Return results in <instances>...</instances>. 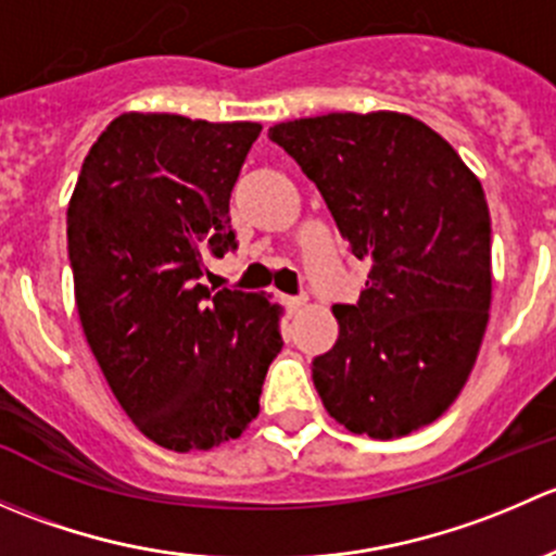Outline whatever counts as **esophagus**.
Returning a JSON list of instances; mask_svg holds the SVG:
<instances>
[{"label":"esophagus","mask_w":556,"mask_h":556,"mask_svg":"<svg viewBox=\"0 0 556 556\" xmlns=\"http://www.w3.org/2000/svg\"><path fill=\"white\" fill-rule=\"evenodd\" d=\"M282 301H285V306H288V309H290V314H295V312L301 309V306L306 304V295H285Z\"/></svg>","instance_id":"obj_1"}]
</instances>
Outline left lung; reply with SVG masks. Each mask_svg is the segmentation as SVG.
Wrapping results in <instances>:
<instances>
[{
	"instance_id": "obj_1",
	"label": "left lung",
	"mask_w": 556,
	"mask_h": 556,
	"mask_svg": "<svg viewBox=\"0 0 556 556\" xmlns=\"http://www.w3.org/2000/svg\"><path fill=\"white\" fill-rule=\"evenodd\" d=\"M371 263L339 339L312 361L330 417L397 439L439 419L479 355L492 301L490 206L444 137L401 112H330L268 128Z\"/></svg>"
}]
</instances>
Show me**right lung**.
Wrapping results in <instances>:
<instances>
[{
	"label": "right lung",
	"instance_id": "add662e5",
	"mask_svg": "<svg viewBox=\"0 0 556 556\" xmlns=\"http://www.w3.org/2000/svg\"><path fill=\"white\" fill-rule=\"evenodd\" d=\"M257 134L126 112L88 150L66 210L83 333L123 412L164 450L239 439L282 350L266 295L201 285L206 255L237 250L228 201Z\"/></svg>",
	"mask_w": 556,
	"mask_h": 556
}]
</instances>
